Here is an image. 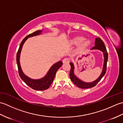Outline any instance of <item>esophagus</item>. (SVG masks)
Masks as SVG:
<instances>
[{
  "instance_id": "1",
  "label": "esophagus",
  "mask_w": 123,
  "mask_h": 123,
  "mask_svg": "<svg viewBox=\"0 0 123 123\" xmlns=\"http://www.w3.org/2000/svg\"><path fill=\"white\" fill-rule=\"evenodd\" d=\"M70 62V59L69 58H64L63 60V63H69Z\"/></svg>"
}]
</instances>
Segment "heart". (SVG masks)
Instances as JSON below:
<instances>
[{"mask_svg":"<svg viewBox=\"0 0 123 123\" xmlns=\"http://www.w3.org/2000/svg\"><path fill=\"white\" fill-rule=\"evenodd\" d=\"M84 37L81 36H78L76 37H74L72 40L70 41V43L72 44H78L81 43L80 46H79V49L80 50H83V49H86L90 45V41L89 40H84Z\"/></svg>","mask_w":123,"mask_h":123,"instance_id":"b5f03b06","label":"heart"}]
</instances>
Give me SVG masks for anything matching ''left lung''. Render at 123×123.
Segmentation results:
<instances>
[{
	"mask_svg": "<svg viewBox=\"0 0 123 123\" xmlns=\"http://www.w3.org/2000/svg\"><path fill=\"white\" fill-rule=\"evenodd\" d=\"M95 46H93V48H91V49H99L101 51L104 53V63L103 66V72L100 74L97 79L95 81L90 83H86L83 82L82 81L78 79L75 75L74 74V66L72 63H70V66H71V69H70V79L72 81L74 82V84L78 86V87L81 89H87L92 88L94 86H95L98 82L100 81L101 78L104 77V75L105 74L106 70H107V63L108 61V52L107 51L106 46L105 45L104 42L102 41L101 39L99 37L96 38L95 40Z\"/></svg>",
	"mask_w": 123,
	"mask_h": 123,
	"instance_id": "left-lung-1",
	"label": "left lung"
}]
</instances>
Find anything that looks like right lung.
<instances>
[{"label": "right lung", "instance_id": "add662e5", "mask_svg": "<svg viewBox=\"0 0 123 123\" xmlns=\"http://www.w3.org/2000/svg\"><path fill=\"white\" fill-rule=\"evenodd\" d=\"M42 32V31H37L35 32H33V33H31L30 34L28 35L27 36L23 39V40L20 44L19 49H18V52L17 53L16 55V61L18 67V74H19V76L20 78L24 81V82L29 86L30 87L32 88L33 89H34L36 90H44L48 89L49 86H51L52 83L53 82V80L54 79L55 75L56 72L57 71L60 67H61L63 63H62V61L57 62V63H55L54 65L52 66V67L49 69V71H48V74H46L45 77L44 78H42L41 79L38 80H34L32 79L31 78H28L26 75H25L22 71L21 69V67L20 66L19 63V57H20V52H21L22 49L23 44H24L25 41L27 40L28 38L33 37L34 36H36L40 34Z\"/></svg>", "mask_w": 123, "mask_h": 123}]
</instances>
